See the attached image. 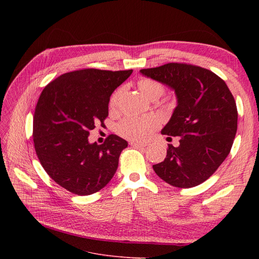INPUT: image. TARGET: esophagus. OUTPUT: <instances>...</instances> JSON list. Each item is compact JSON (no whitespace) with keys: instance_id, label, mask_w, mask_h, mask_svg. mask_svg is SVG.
Here are the masks:
<instances>
[{"instance_id":"34e87169","label":"esophagus","mask_w":259,"mask_h":259,"mask_svg":"<svg viewBox=\"0 0 259 259\" xmlns=\"http://www.w3.org/2000/svg\"><path fill=\"white\" fill-rule=\"evenodd\" d=\"M130 145L134 148H144L147 146V144H144V143H138V142H131Z\"/></svg>"}]
</instances>
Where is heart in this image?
I'll use <instances>...</instances> for the list:
<instances>
[{
	"mask_svg": "<svg viewBox=\"0 0 259 259\" xmlns=\"http://www.w3.org/2000/svg\"><path fill=\"white\" fill-rule=\"evenodd\" d=\"M139 88L149 100L154 101L160 98L165 92V86L160 81L150 77H143L139 80ZM122 87L117 88L109 99L108 107L111 112L116 111L118 107ZM158 126V120L154 116L134 117L128 116L120 120L116 126V132L120 137L131 141H144Z\"/></svg>",
	"mask_w": 259,
	"mask_h": 259,
	"instance_id": "1",
	"label": "heart"
}]
</instances>
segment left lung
Returning <instances> with one entry per match:
<instances>
[{
  "mask_svg": "<svg viewBox=\"0 0 259 259\" xmlns=\"http://www.w3.org/2000/svg\"><path fill=\"white\" fill-rule=\"evenodd\" d=\"M141 72L168 85L178 97V106L161 133L180 137V146L168 144L165 160L153 165V170L173 187L200 185L232 148L238 116L232 93L223 78L196 65L168 63Z\"/></svg>",
  "mask_w": 259,
  "mask_h": 259,
  "instance_id": "left-lung-1",
  "label": "left lung"
}]
</instances>
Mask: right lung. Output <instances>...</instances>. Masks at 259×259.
<instances>
[{
    "instance_id": "1",
    "label": "right lung",
    "mask_w": 259,
    "mask_h": 259,
    "mask_svg": "<svg viewBox=\"0 0 259 259\" xmlns=\"http://www.w3.org/2000/svg\"><path fill=\"white\" fill-rule=\"evenodd\" d=\"M130 70L88 68L67 72L44 88L33 115V144L50 178L80 196L100 191L113 178L128 143L110 134L104 144H90L88 135L104 125L112 92Z\"/></svg>"
}]
</instances>
